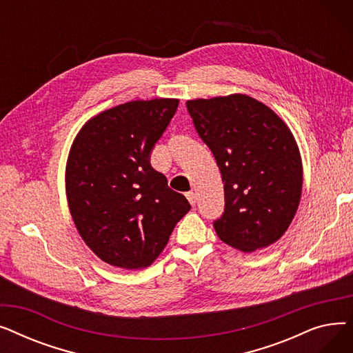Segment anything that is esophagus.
I'll use <instances>...</instances> for the list:
<instances>
[{
    "label": "esophagus",
    "instance_id": "esophagus-1",
    "mask_svg": "<svg viewBox=\"0 0 353 353\" xmlns=\"http://www.w3.org/2000/svg\"><path fill=\"white\" fill-rule=\"evenodd\" d=\"M186 197H188V200L190 201L192 206H194L196 203H197V193H196V192H189V193H186Z\"/></svg>",
    "mask_w": 353,
    "mask_h": 353
}]
</instances>
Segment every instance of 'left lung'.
Wrapping results in <instances>:
<instances>
[{
  "label": "left lung",
  "mask_w": 353,
  "mask_h": 353,
  "mask_svg": "<svg viewBox=\"0 0 353 353\" xmlns=\"http://www.w3.org/2000/svg\"><path fill=\"white\" fill-rule=\"evenodd\" d=\"M225 183L220 240L242 252L268 248L288 230L302 194V161L288 125L245 94L186 103Z\"/></svg>",
  "instance_id": "left-lung-1"
}]
</instances>
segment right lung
<instances>
[{"mask_svg": "<svg viewBox=\"0 0 353 353\" xmlns=\"http://www.w3.org/2000/svg\"><path fill=\"white\" fill-rule=\"evenodd\" d=\"M177 105L173 99L120 104L91 119L72 143L70 212L85 245L108 265L150 266L192 208L150 164Z\"/></svg>", "mask_w": 353, "mask_h": 353, "instance_id": "add662e5", "label": "right lung"}]
</instances>
